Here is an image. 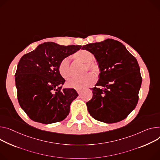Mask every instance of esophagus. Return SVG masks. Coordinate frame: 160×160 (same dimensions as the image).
Masks as SVG:
<instances>
[{"label": "esophagus", "instance_id": "34e87169", "mask_svg": "<svg viewBox=\"0 0 160 160\" xmlns=\"http://www.w3.org/2000/svg\"><path fill=\"white\" fill-rule=\"evenodd\" d=\"M82 89H77V92H78V94H80L81 92H82Z\"/></svg>", "mask_w": 160, "mask_h": 160}]
</instances>
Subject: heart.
I'll return each mask as SVG.
<instances>
[{
	"mask_svg": "<svg viewBox=\"0 0 160 160\" xmlns=\"http://www.w3.org/2000/svg\"><path fill=\"white\" fill-rule=\"evenodd\" d=\"M75 59L85 64L92 71L98 73L99 71V65L93 61L94 59V54L89 50H81L76 52L73 55ZM59 74L64 78H69L71 75V71L69 66V61L68 58L63 59L58 66ZM96 78L95 76L91 73L88 74L82 78H72L66 82V85L69 88L76 89H82L88 86H91L95 83Z\"/></svg>",
	"mask_w": 160,
	"mask_h": 160,
	"instance_id": "obj_1",
	"label": "heart"
}]
</instances>
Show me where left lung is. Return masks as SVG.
<instances>
[{"mask_svg":"<svg viewBox=\"0 0 160 160\" xmlns=\"http://www.w3.org/2000/svg\"><path fill=\"white\" fill-rule=\"evenodd\" d=\"M82 50L92 52L100 73L92 98L86 103L92 117L105 123L124 120L136 107L142 78L136 58L121 42L112 39L89 43Z\"/></svg>","mask_w":160,"mask_h":160,"instance_id":"8db88e82","label":"left lung"}]
</instances>
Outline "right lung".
Returning <instances> with one entry per match:
<instances>
[{"mask_svg": "<svg viewBox=\"0 0 160 160\" xmlns=\"http://www.w3.org/2000/svg\"><path fill=\"white\" fill-rule=\"evenodd\" d=\"M81 47L46 42L22 57L15 73L17 97L31 119L47 124L67 117L71 102L78 94L74 89H62L65 80L58 66Z\"/></svg>", "mask_w": 160, "mask_h": 160, "instance_id": "1", "label": "right lung"}]
</instances>
